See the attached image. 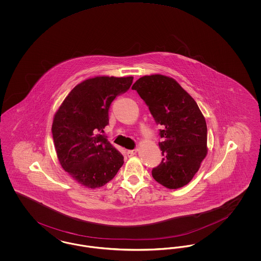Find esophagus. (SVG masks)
<instances>
[{
  "instance_id": "esophagus-1",
  "label": "esophagus",
  "mask_w": 261,
  "mask_h": 261,
  "mask_svg": "<svg viewBox=\"0 0 261 261\" xmlns=\"http://www.w3.org/2000/svg\"><path fill=\"white\" fill-rule=\"evenodd\" d=\"M136 153L137 149H130V150H127V152H126V154H127L128 158H132V156H134Z\"/></svg>"
}]
</instances>
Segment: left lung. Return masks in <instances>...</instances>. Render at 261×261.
Here are the masks:
<instances>
[{
  "label": "left lung",
  "instance_id": "obj_1",
  "mask_svg": "<svg viewBox=\"0 0 261 261\" xmlns=\"http://www.w3.org/2000/svg\"><path fill=\"white\" fill-rule=\"evenodd\" d=\"M133 90L162 125L159 143L162 162L152 169L153 179L168 189L187 185L199 171L207 153V127L197 102L173 78L162 74L139 78Z\"/></svg>",
  "mask_w": 261,
  "mask_h": 261
}]
</instances>
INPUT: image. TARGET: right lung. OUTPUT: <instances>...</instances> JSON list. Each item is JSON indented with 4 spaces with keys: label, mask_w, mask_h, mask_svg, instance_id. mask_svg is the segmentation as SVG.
Segmentation results:
<instances>
[{
    "label": "right lung",
    "mask_w": 261,
    "mask_h": 261,
    "mask_svg": "<svg viewBox=\"0 0 261 261\" xmlns=\"http://www.w3.org/2000/svg\"><path fill=\"white\" fill-rule=\"evenodd\" d=\"M133 77L97 76L76 85L56 112L51 133L62 168L82 186L106 185L123 165V155L108 141L103 129L116 96Z\"/></svg>",
    "instance_id": "1"
}]
</instances>
